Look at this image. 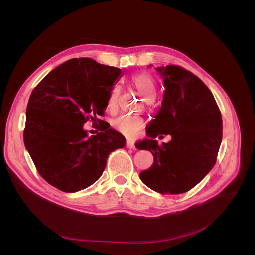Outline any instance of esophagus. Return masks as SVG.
Segmentation results:
<instances>
[{
    "instance_id": "1",
    "label": "esophagus",
    "mask_w": 255,
    "mask_h": 255,
    "mask_svg": "<svg viewBox=\"0 0 255 255\" xmlns=\"http://www.w3.org/2000/svg\"><path fill=\"white\" fill-rule=\"evenodd\" d=\"M127 146H128V149H130V150H136L135 142H133V141H127Z\"/></svg>"
}]
</instances>
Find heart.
I'll use <instances>...</instances> for the list:
<instances>
[{
    "instance_id": "1",
    "label": "heart",
    "mask_w": 255,
    "mask_h": 255,
    "mask_svg": "<svg viewBox=\"0 0 255 255\" xmlns=\"http://www.w3.org/2000/svg\"><path fill=\"white\" fill-rule=\"evenodd\" d=\"M129 82L148 102H152L155 99L156 83L149 72L135 73L129 78ZM119 96L120 87L118 85H114L110 90L106 101V107L110 112L114 113L117 111ZM114 127L127 136H134L138 130L142 128L143 121L140 118L133 117V116L122 115L114 120Z\"/></svg>"
}]
</instances>
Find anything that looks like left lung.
Masks as SVG:
<instances>
[{"instance_id": "left-lung-1", "label": "left lung", "mask_w": 255, "mask_h": 255, "mask_svg": "<svg viewBox=\"0 0 255 255\" xmlns=\"http://www.w3.org/2000/svg\"><path fill=\"white\" fill-rule=\"evenodd\" d=\"M164 79L161 107L146 130L149 138L137 149L153 154V165L140 172L149 188L179 195L194 188L212 170L222 140V119L215 98L198 76L180 66L158 67ZM160 133L172 140L158 145Z\"/></svg>"}]
</instances>
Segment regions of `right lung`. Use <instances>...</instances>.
<instances>
[{
  "instance_id": "add662e5",
  "label": "right lung",
  "mask_w": 255,
  "mask_h": 255,
  "mask_svg": "<svg viewBox=\"0 0 255 255\" xmlns=\"http://www.w3.org/2000/svg\"><path fill=\"white\" fill-rule=\"evenodd\" d=\"M121 70L91 58H73L52 70L34 88L23 137L37 171L65 192L87 188L102 175L110 154L126 138L104 127L88 137L83 125L104 122L106 101Z\"/></svg>"
}]
</instances>
